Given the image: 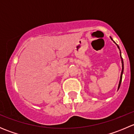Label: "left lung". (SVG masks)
Returning <instances> with one entry per match:
<instances>
[{"label":"left lung","mask_w":134,"mask_h":134,"mask_svg":"<svg viewBox=\"0 0 134 134\" xmlns=\"http://www.w3.org/2000/svg\"><path fill=\"white\" fill-rule=\"evenodd\" d=\"M111 39L112 40V38L111 37ZM117 47H118V48H119V47L118 46V44H117ZM120 54H121V51H120ZM121 62H122V71H121V79H120V82H119V87H118V89H119V87H120V86H121V81H122V72H123V69H124V65H123V59H122V56H121Z\"/></svg>","instance_id":"left-lung-1"}]
</instances>
